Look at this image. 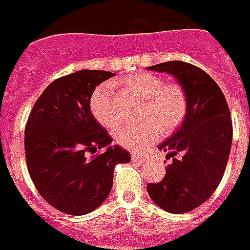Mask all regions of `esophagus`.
Returning <instances> with one entry per match:
<instances>
[{
	"label": "esophagus",
	"mask_w": 250,
	"mask_h": 250,
	"mask_svg": "<svg viewBox=\"0 0 250 250\" xmlns=\"http://www.w3.org/2000/svg\"><path fill=\"white\" fill-rule=\"evenodd\" d=\"M131 159H132V162L134 163H139V164L146 162V158L142 156V155H139V153H132V155H131Z\"/></svg>",
	"instance_id": "obj_1"
}]
</instances>
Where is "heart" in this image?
Returning a JSON list of instances; mask_svg holds the SVG:
<instances>
[{
	"mask_svg": "<svg viewBox=\"0 0 250 250\" xmlns=\"http://www.w3.org/2000/svg\"><path fill=\"white\" fill-rule=\"evenodd\" d=\"M123 86L143 99L138 125H122L115 131L116 143L131 151H143L160 138L162 131L169 134L182 125L187 112V95L177 83H164L149 73H135L123 79ZM90 110L99 125L111 128L118 123L112 104L110 84L98 86L90 98Z\"/></svg>",
	"mask_w": 250,
	"mask_h": 250,
	"instance_id": "heart-1",
	"label": "heart"
}]
</instances>
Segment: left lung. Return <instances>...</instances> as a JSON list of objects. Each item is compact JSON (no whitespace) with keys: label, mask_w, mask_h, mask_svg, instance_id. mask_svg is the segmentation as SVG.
<instances>
[{"label":"left lung","mask_w":250,"mask_h":250,"mask_svg":"<svg viewBox=\"0 0 250 250\" xmlns=\"http://www.w3.org/2000/svg\"><path fill=\"white\" fill-rule=\"evenodd\" d=\"M148 70L177 79L186 91L187 112L180 128L159 144L172 163L162 182L149 183L147 191L164 210L186 213L208 200L223 179L232 147L230 111L217 83L201 68L168 61Z\"/></svg>","instance_id":"1"}]
</instances>
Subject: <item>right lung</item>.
I'll use <instances>...</instances> for the list:
<instances>
[{"mask_svg":"<svg viewBox=\"0 0 250 250\" xmlns=\"http://www.w3.org/2000/svg\"><path fill=\"white\" fill-rule=\"evenodd\" d=\"M115 74L79 70L55 79L34 103L25 127V155L31 180L55 209L71 216L90 213L106 200L114 168L131 162L90 110L97 86ZM102 148L106 151L93 153ZM92 154V157L89 155Z\"/></svg>","mask_w":250,"mask_h":250,"instance_id":"right-lung-1","label":"right lung"}]
</instances>
